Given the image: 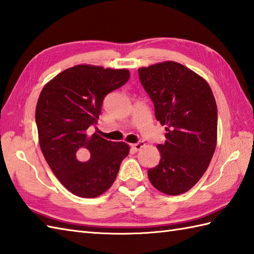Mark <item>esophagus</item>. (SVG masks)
Here are the masks:
<instances>
[{
    "instance_id": "esophagus-1",
    "label": "esophagus",
    "mask_w": 254,
    "mask_h": 254,
    "mask_svg": "<svg viewBox=\"0 0 254 254\" xmlns=\"http://www.w3.org/2000/svg\"><path fill=\"white\" fill-rule=\"evenodd\" d=\"M144 145H145V144H144L143 141H139V142H137V143L131 144V148H132L134 151H140V150H141V149L143 148Z\"/></svg>"
}]
</instances>
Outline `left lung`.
<instances>
[{"label":"left lung","instance_id":"1","mask_svg":"<svg viewBox=\"0 0 254 254\" xmlns=\"http://www.w3.org/2000/svg\"><path fill=\"white\" fill-rule=\"evenodd\" d=\"M138 72L156 120L166 126V141L156 146L159 165L148 171L150 183L165 194L185 193L203 176L216 148L217 106L211 87L173 61L140 67Z\"/></svg>","mask_w":254,"mask_h":254}]
</instances>
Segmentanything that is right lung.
Masks as SVG:
<instances>
[{
    "label": "right lung",
    "instance_id": "add662e5",
    "mask_svg": "<svg viewBox=\"0 0 254 254\" xmlns=\"http://www.w3.org/2000/svg\"><path fill=\"white\" fill-rule=\"evenodd\" d=\"M129 77L126 68L80 64L56 75L39 95V144L56 178L75 195L95 198L108 191L129 153L127 143L88 131L98 123L105 95Z\"/></svg>",
    "mask_w": 254,
    "mask_h": 254
}]
</instances>
